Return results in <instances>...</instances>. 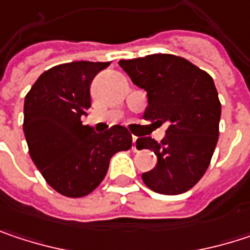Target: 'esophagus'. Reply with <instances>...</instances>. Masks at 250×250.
Returning a JSON list of instances; mask_svg holds the SVG:
<instances>
[{"instance_id":"esophagus-1","label":"esophagus","mask_w":250,"mask_h":250,"mask_svg":"<svg viewBox=\"0 0 250 250\" xmlns=\"http://www.w3.org/2000/svg\"><path fill=\"white\" fill-rule=\"evenodd\" d=\"M131 140H133V146H131V149L136 152L137 149H136V140H137V136H131Z\"/></svg>"}]
</instances>
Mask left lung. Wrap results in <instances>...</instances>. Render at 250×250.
<instances>
[{"mask_svg": "<svg viewBox=\"0 0 250 250\" xmlns=\"http://www.w3.org/2000/svg\"><path fill=\"white\" fill-rule=\"evenodd\" d=\"M119 65L146 91V120L168 123L161 143L139 137V150H153L158 162L142 174L155 192L178 195L191 189L207 171L219 140L222 105L213 78L175 55H149Z\"/></svg>", "mask_w": 250, "mask_h": 250, "instance_id": "obj_1", "label": "left lung"}]
</instances>
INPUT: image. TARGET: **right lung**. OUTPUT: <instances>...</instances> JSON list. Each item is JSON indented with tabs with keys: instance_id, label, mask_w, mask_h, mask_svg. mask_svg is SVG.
<instances>
[{
	"instance_id": "add662e5",
	"label": "right lung",
	"mask_w": 250,
	"mask_h": 250,
	"mask_svg": "<svg viewBox=\"0 0 250 250\" xmlns=\"http://www.w3.org/2000/svg\"><path fill=\"white\" fill-rule=\"evenodd\" d=\"M108 65L78 61L53 66L25 95L23 130L30 156L46 182L62 195L78 198L92 192L113 155L131 147V134L123 125L95 133L81 122L91 107V82Z\"/></svg>"
}]
</instances>
